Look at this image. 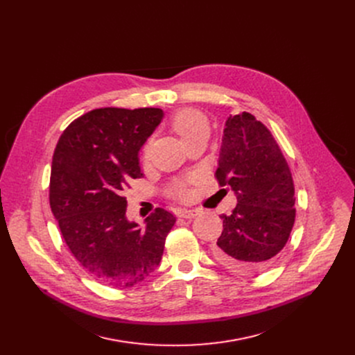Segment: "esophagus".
<instances>
[{
  "label": "esophagus",
  "mask_w": 355,
  "mask_h": 355,
  "mask_svg": "<svg viewBox=\"0 0 355 355\" xmlns=\"http://www.w3.org/2000/svg\"><path fill=\"white\" fill-rule=\"evenodd\" d=\"M198 214H200L198 209H181V211L178 212V215H180L181 218H187V219L194 218V216H197Z\"/></svg>",
  "instance_id": "esophagus-1"
}]
</instances>
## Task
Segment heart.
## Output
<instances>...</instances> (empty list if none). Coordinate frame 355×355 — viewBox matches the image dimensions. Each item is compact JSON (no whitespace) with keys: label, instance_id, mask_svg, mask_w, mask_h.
I'll return each instance as SVG.
<instances>
[{"label":"heart","instance_id":"heart-1","mask_svg":"<svg viewBox=\"0 0 355 355\" xmlns=\"http://www.w3.org/2000/svg\"><path fill=\"white\" fill-rule=\"evenodd\" d=\"M170 124L173 130L184 140V143L188 146L201 139H208L211 125L209 120L198 109L194 107H184L175 112L170 120ZM150 151V141H147L143 147V154L147 158ZM168 194L178 200H185L188 197V189L184 181H174L168 187Z\"/></svg>","mask_w":355,"mask_h":355}]
</instances>
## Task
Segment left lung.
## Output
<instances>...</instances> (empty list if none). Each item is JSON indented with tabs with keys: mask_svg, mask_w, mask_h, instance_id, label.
I'll return each mask as SVG.
<instances>
[{
	"mask_svg": "<svg viewBox=\"0 0 355 355\" xmlns=\"http://www.w3.org/2000/svg\"><path fill=\"white\" fill-rule=\"evenodd\" d=\"M215 178L238 196L232 214L220 215L223 231L214 246L215 257L235 272L263 270L288 241L296 196L277 141L253 114L228 117Z\"/></svg>",
	"mask_w": 355,
	"mask_h": 355,
	"instance_id": "1",
	"label": "left lung"
}]
</instances>
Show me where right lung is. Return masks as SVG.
<instances>
[{
  "mask_svg": "<svg viewBox=\"0 0 355 355\" xmlns=\"http://www.w3.org/2000/svg\"><path fill=\"white\" fill-rule=\"evenodd\" d=\"M163 119L157 107H101L75 119L53 151L49 205L80 266L114 288L132 287L159 265L175 216L155 208L139 228L125 218V191L141 178L139 150Z\"/></svg>",
  "mask_w": 355,
  "mask_h": 355,
  "instance_id": "right-lung-1",
  "label": "right lung"
}]
</instances>
